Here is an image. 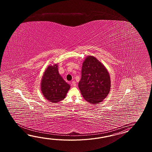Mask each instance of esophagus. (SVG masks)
<instances>
[{"label":"esophagus","mask_w":152,"mask_h":152,"mask_svg":"<svg viewBox=\"0 0 152 152\" xmlns=\"http://www.w3.org/2000/svg\"><path fill=\"white\" fill-rule=\"evenodd\" d=\"M72 86H74V87H75L76 86H77V84H76V82L75 81H73L72 82Z\"/></svg>","instance_id":"esophagus-1"}]
</instances>
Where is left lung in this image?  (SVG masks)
I'll use <instances>...</instances> for the list:
<instances>
[{
    "label": "left lung",
    "mask_w": 152,
    "mask_h": 152,
    "mask_svg": "<svg viewBox=\"0 0 152 152\" xmlns=\"http://www.w3.org/2000/svg\"><path fill=\"white\" fill-rule=\"evenodd\" d=\"M78 86L84 99L92 104L102 102L109 93V73L104 65L94 56L88 55L84 60Z\"/></svg>",
    "instance_id": "8db88e82"
}]
</instances>
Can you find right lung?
Segmentation results:
<instances>
[{"instance_id": "right-lung-1", "label": "right lung", "mask_w": 152, "mask_h": 152, "mask_svg": "<svg viewBox=\"0 0 152 152\" xmlns=\"http://www.w3.org/2000/svg\"><path fill=\"white\" fill-rule=\"evenodd\" d=\"M70 87L59 75L58 64L49 65L45 69L41 79V90L47 100L54 103L63 100Z\"/></svg>"}]
</instances>
